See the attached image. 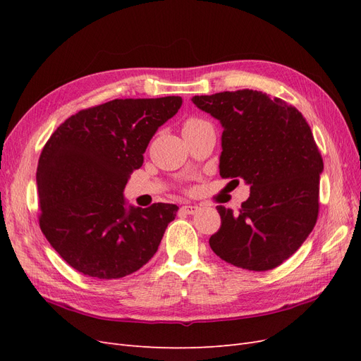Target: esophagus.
Listing matches in <instances>:
<instances>
[{
    "mask_svg": "<svg viewBox=\"0 0 361 361\" xmlns=\"http://www.w3.org/2000/svg\"><path fill=\"white\" fill-rule=\"evenodd\" d=\"M199 209H200L199 206H192V204H185V206L180 207V211H182L183 214H188V215H192V214H195V212H199Z\"/></svg>",
    "mask_w": 361,
    "mask_h": 361,
    "instance_id": "esophagus-1",
    "label": "esophagus"
}]
</instances>
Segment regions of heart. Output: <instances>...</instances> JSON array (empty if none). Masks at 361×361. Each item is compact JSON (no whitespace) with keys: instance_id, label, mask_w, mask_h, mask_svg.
<instances>
[{"instance_id":"obj_1","label":"heart","mask_w":361,"mask_h":361,"mask_svg":"<svg viewBox=\"0 0 361 361\" xmlns=\"http://www.w3.org/2000/svg\"><path fill=\"white\" fill-rule=\"evenodd\" d=\"M204 128H212V125H211L209 122H207V120L200 118V117H188V118L183 122V125H182L183 135L197 133V130H202V129H204Z\"/></svg>"}]
</instances>
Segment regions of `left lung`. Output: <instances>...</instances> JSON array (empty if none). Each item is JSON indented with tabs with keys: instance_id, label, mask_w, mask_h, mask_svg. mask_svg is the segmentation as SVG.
I'll list each match as a JSON object with an SVG mask.
<instances>
[{
	"instance_id": "left-lung-1",
	"label": "left lung",
	"mask_w": 361,
	"mask_h": 361,
	"mask_svg": "<svg viewBox=\"0 0 361 361\" xmlns=\"http://www.w3.org/2000/svg\"><path fill=\"white\" fill-rule=\"evenodd\" d=\"M191 101L224 128L221 178L250 183L238 212L216 206L221 226L209 238L212 251L243 269L277 268L307 239L319 214L324 161L309 123L295 106L257 90Z\"/></svg>"
}]
</instances>
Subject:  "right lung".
I'll use <instances>...</instances> for the list:
<instances>
[{"mask_svg":"<svg viewBox=\"0 0 361 361\" xmlns=\"http://www.w3.org/2000/svg\"><path fill=\"white\" fill-rule=\"evenodd\" d=\"M180 96L114 99L85 108L54 130L37 164L39 226L52 248L84 276L113 280L154 257L179 207L126 211L123 188Z\"/></svg>","mask_w":361,"mask_h":361,"instance_id":"add662e5","label":"right lung"}]
</instances>
